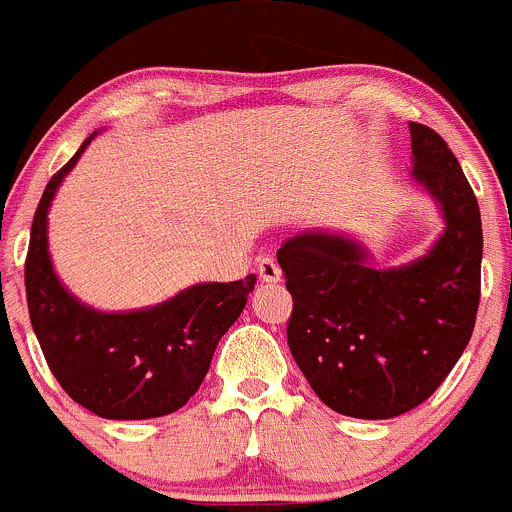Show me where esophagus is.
<instances>
[{"mask_svg": "<svg viewBox=\"0 0 512 512\" xmlns=\"http://www.w3.org/2000/svg\"><path fill=\"white\" fill-rule=\"evenodd\" d=\"M256 271H258V276H261L266 283H278V281H281V266H278L276 258H271V256L258 258Z\"/></svg>", "mask_w": 512, "mask_h": 512, "instance_id": "34e87169", "label": "esophagus"}]
</instances>
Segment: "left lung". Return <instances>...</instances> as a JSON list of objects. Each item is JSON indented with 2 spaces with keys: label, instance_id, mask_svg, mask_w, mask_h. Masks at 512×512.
Wrapping results in <instances>:
<instances>
[{
  "label": "left lung",
  "instance_id": "8db88e82",
  "mask_svg": "<svg viewBox=\"0 0 512 512\" xmlns=\"http://www.w3.org/2000/svg\"><path fill=\"white\" fill-rule=\"evenodd\" d=\"M409 130L414 179L446 219L429 254L377 271L342 236L303 234L278 249L293 295V360L330 409L355 419H392L426 402L466 350L481 300L476 194L436 130Z\"/></svg>",
  "mask_w": 512,
  "mask_h": 512
}]
</instances>
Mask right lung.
Returning a JSON list of instances; mask_svg holds the SVG:
<instances>
[{"mask_svg": "<svg viewBox=\"0 0 512 512\" xmlns=\"http://www.w3.org/2000/svg\"><path fill=\"white\" fill-rule=\"evenodd\" d=\"M93 135L49 179L31 221L24 263L31 328L63 392L88 412L103 419L165 416L184 407L207 377L221 335L244 310L256 276L199 283L138 313H98L78 303L51 268L46 212Z\"/></svg>", "mask_w": 512, "mask_h": 512, "instance_id": "obj_1", "label": "right lung"}]
</instances>
